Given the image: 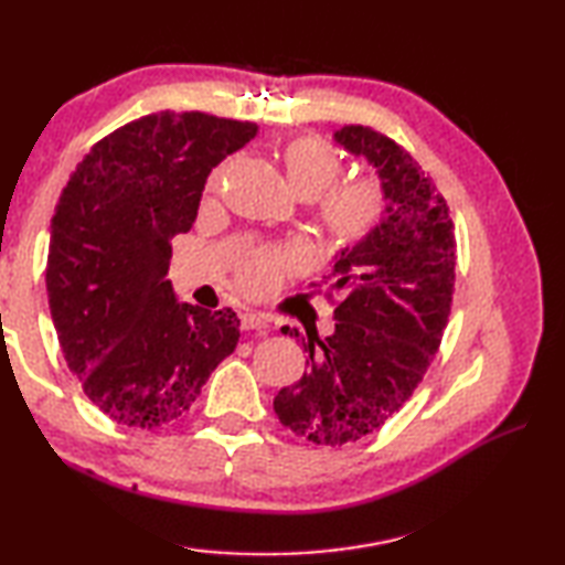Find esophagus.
<instances>
[{
	"mask_svg": "<svg viewBox=\"0 0 565 565\" xmlns=\"http://www.w3.org/2000/svg\"><path fill=\"white\" fill-rule=\"evenodd\" d=\"M238 319H242V329H246V331H266V329H269V321H266V317H262V313L244 311Z\"/></svg>",
	"mask_w": 565,
	"mask_h": 565,
	"instance_id": "obj_1",
	"label": "esophagus"
}]
</instances>
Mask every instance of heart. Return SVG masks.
I'll return each mask as SVG.
<instances>
[{
    "label": "heart",
    "mask_w": 565,
    "mask_h": 565,
    "mask_svg": "<svg viewBox=\"0 0 565 565\" xmlns=\"http://www.w3.org/2000/svg\"><path fill=\"white\" fill-rule=\"evenodd\" d=\"M286 184L299 199H317L321 193V222L337 246H351L371 234L384 214V191L376 181L353 179L338 184L343 161L339 151L317 137H299L281 151ZM222 179V169L212 174V186ZM303 262L296 248H271L256 254L238 271V289L252 296L269 294L279 276L299 269Z\"/></svg>",
    "instance_id": "heart-1"
}]
</instances>
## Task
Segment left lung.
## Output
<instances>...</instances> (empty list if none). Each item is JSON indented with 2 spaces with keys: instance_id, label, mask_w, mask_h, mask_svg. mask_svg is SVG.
<instances>
[{
  "instance_id": "left-lung-1",
  "label": "left lung",
  "mask_w": 565,
  "mask_h": 565,
  "mask_svg": "<svg viewBox=\"0 0 565 565\" xmlns=\"http://www.w3.org/2000/svg\"><path fill=\"white\" fill-rule=\"evenodd\" d=\"M333 141L376 169L384 214L333 256L327 291L341 301L331 337L281 329L301 341L309 369L276 394L274 411L319 446L359 441L406 404L441 343L456 281L454 222L424 169L369 127H343Z\"/></svg>"
}]
</instances>
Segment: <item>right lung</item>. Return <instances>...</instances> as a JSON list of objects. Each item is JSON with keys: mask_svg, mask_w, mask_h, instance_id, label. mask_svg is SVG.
<instances>
[{"mask_svg": "<svg viewBox=\"0 0 565 565\" xmlns=\"http://www.w3.org/2000/svg\"><path fill=\"white\" fill-rule=\"evenodd\" d=\"M252 121L157 111L92 147L54 209L46 296L64 359L102 414L131 428L181 418L236 349L232 309L179 301L167 279L216 164Z\"/></svg>", "mask_w": 565, "mask_h": 565, "instance_id": "add662e5", "label": "right lung"}]
</instances>
